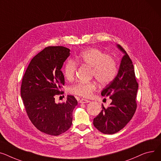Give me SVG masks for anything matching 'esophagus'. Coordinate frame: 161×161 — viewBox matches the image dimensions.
<instances>
[{"label": "esophagus", "mask_w": 161, "mask_h": 161, "mask_svg": "<svg viewBox=\"0 0 161 161\" xmlns=\"http://www.w3.org/2000/svg\"><path fill=\"white\" fill-rule=\"evenodd\" d=\"M89 102H90V101H88L87 99H81L79 101L80 103H88Z\"/></svg>", "instance_id": "34e87169"}]
</instances>
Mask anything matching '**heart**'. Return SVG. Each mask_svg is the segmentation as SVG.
Returning <instances> with one entry per match:
<instances>
[{
	"instance_id": "obj_1",
	"label": "heart",
	"mask_w": 161,
	"mask_h": 161,
	"mask_svg": "<svg viewBox=\"0 0 161 161\" xmlns=\"http://www.w3.org/2000/svg\"><path fill=\"white\" fill-rule=\"evenodd\" d=\"M76 62L92 68V75L102 85L110 83L115 79L118 73L117 64L114 59L97 49L84 51L76 58ZM77 68L76 62L68 60L64 68L65 77L69 80H72L75 77ZM96 88V84L94 82H80L73 85L70 91L75 95L88 97L92 95Z\"/></svg>"
}]
</instances>
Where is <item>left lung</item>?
<instances>
[{
	"label": "left lung",
	"instance_id": "obj_1",
	"mask_svg": "<svg viewBox=\"0 0 161 161\" xmlns=\"http://www.w3.org/2000/svg\"><path fill=\"white\" fill-rule=\"evenodd\" d=\"M118 48L124 54L115 79L101 92L109 96L110 105L105 108L93 119V125L104 134L112 135L124 128L133 118L136 109V97L138 88L134 66L126 51L119 45Z\"/></svg>",
	"mask_w": 161,
	"mask_h": 161
}]
</instances>
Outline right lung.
Instances as JSON below:
<instances>
[{"mask_svg": "<svg viewBox=\"0 0 161 161\" xmlns=\"http://www.w3.org/2000/svg\"><path fill=\"white\" fill-rule=\"evenodd\" d=\"M70 50L62 46L47 47L31 60L23 77L21 96L32 124L47 135L58 136L72 124L73 111L77 101L68 96L63 103H55L64 85L61 71Z\"/></svg>", "mask_w": 161, "mask_h": 161, "instance_id": "obj_1", "label": "right lung"}]
</instances>
